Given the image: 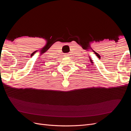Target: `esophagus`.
<instances>
[{
    "label": "esophagus",
    "instance_id": "1",
    "mask_svg": "<svg viewBox=\"0 0 131 131\" xmlns=\"http://www.w3.org/2000/svg\"><path fill=\"white\" fill-rule=\"evenodd\" d=\"M68 54H64V57H68Z\"/></svg>",
    "mask_w": 131,
    "mask_h": 131
}]
</instances>
